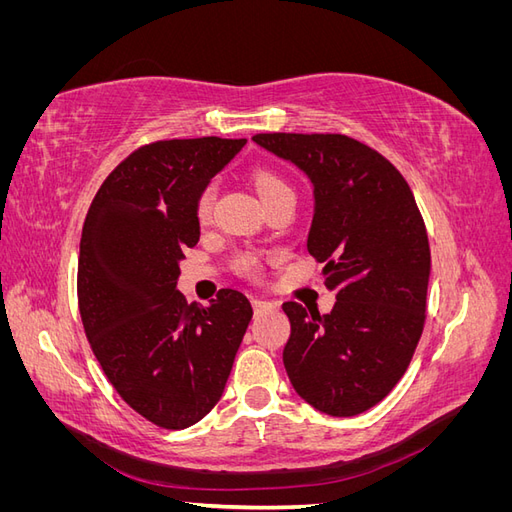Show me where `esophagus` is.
Instances as JSON below:
<instances>
[{
    "mask_svg": "<svg viewBox=\"0 0 512 512\" xmlns=\"http://www.w3.org/2000/svg\"><path fill=\"white\" fill-rule=\"evenodd\" d=\"M252 305H254V312H267V309H277V303L273 301H265V299H252Z\"/></svg>",
    "mask_w": 512,
    "mask_h": 512,
    "instance_id": "1",
    "label": "esophagus"
}]
</instances>
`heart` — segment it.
<instances>
[{
    "mask_svg": "<svg viewBox=\"0 0 512 512\" xmlns=\"http://www.w3.org/2000/svg\"><path fill=\"white\" fill-rule=\"evenodd\" d=\"M254 188L260 196V200H265L273 194H280V192H292L288 188V183L277 177L275 173H271V170H258V173L254 175ZM211 203H213V190L207 188L203 192V196L198 198V218H207L209 211H211ZM247 267H252V260H245Z\"/></svg>",
    "mask_w": 512,
    "mask_h": 512,
    "instance_id": "1",
    "label": "heart"
}]
</instances>
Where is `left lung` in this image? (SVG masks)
Here are the masks:
<instances>
[{
	"mask_svg": "<svg viewBox=\"0 0 512 512\" xmlns=\"http://www.w3.org/2000/svg\"><path fill=\"white\" fill-rule=\"evenodd\" d=\"M252 141L312 183L307 252L324 262V284L337 299L324 316L282 305L290 320L286 374L312 408L361 414L393 391L423 333L431 254L414 194L389 160L344 134L277 132Z\"/></svg>",
	"mask_w": 512,
	"mask_h": 512,
	"instance_id": "8db88e82",
	"label": "left lung"
}]
</instances>
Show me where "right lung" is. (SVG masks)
<instances>
[{"instance_id": "right-lung-1", "label": "right lung", "mask_w": 512, "mask_h": 512, "mask_svg": "<svg viewBox=\"0 0 512 512\" xmlns=\"http://www.w3.org/2000/svg\"><path fill=\"white\" fill-rule=\"evenodd\" d=\"M245 143L145 145L106 177L85 218L79 309L91 350L121 399L164 429L218 404L254 314L239 290L207 307L177 290L183 252L200 239L198 198Z\"/></svg>"}]
</instances>
